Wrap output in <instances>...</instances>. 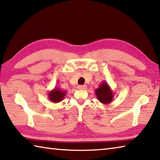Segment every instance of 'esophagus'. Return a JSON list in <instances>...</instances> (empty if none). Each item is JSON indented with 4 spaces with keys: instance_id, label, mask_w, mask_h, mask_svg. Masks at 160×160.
Masks as SVG:
<instances>
[{
    "instance_id": "esophagus-1",
    "label": "esophagus",
    "mask_w": 160,
    "mask_h": 160,
    "mask_svg": "<svg viewBox=\"0 0 160 160\" xmlns=\"http://www.w3.org/2000/svg\"><path fill=\"white\" fill-rule=\"evenodd\" d=\"M78 89L80 90H84L87 89V86L86 85H79L78 87Z\"/></svg>"
}]
</instances>
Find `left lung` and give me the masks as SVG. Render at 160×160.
Here are the masks:
<instances>
[{
    "mask_svg": "<svg viewBox=\"0 0 160 160\" xmlns=\"http://www.w3.org/2000/svg\"><path fill=\"white\" fill-rule=\"evenodd\" d=\"M98 101L103 104H109L114 98V93L107 82H102L95 91Z\"/></svg>",
    "mask_w": 160,
    "mask_h": 160,
    "instance_id": "left-lung-1",
    "label": "left lung"
}]
</instances>
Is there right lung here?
I'll use <instances>...</instances> for the list:
<instances>
[{
  "instance_id": "add662e5",
  "label": "right lung",
  "mask_w": 160,
  "mask_h": 160,
  "mask_svg": "<svg viewBox=\"0 0 160 160\" xmlns=\"http://www.w3.org/2000/svg\"><path fill=\"white\" fill-rule=\"evenodd\" d=\"M67 93V91H63L59 87H55L52 90L50 91L48 93V96L52 102H59L64 98Z\"/></svg>"
}]
</instances>
